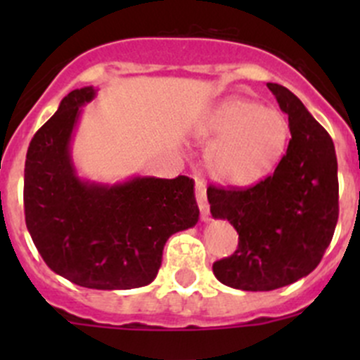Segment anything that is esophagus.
<instances>
[{
	"label": "esophagus",
	"instance_id": "1",
	"mask_svg": "<svg viewBox=\"0 0 360 360\" xmlns=\"http://www.w3.org/2000/svg\"><path fill=\"white\" fill-rule=\"evenodd\" d=\"M195 195L197 203L200 207L202 221H209V202H207V186L200 177H195Z\"/></svg>",
	"mask_w": 360,
	"mask_h": 360
}]
</instances>
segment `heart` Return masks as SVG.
Instances as JSON below:
<instances>
[{"mask_svg":"<svg viewBox=\"0 0 360 360\" xmlns=\"http://www.w3.org/2000/svg\"><path fill=\"white\" fill-rule=\"evenodd\" d=\"M198 137L210 144L205 163L212 179L244 188L259 183L277 167L288 148L289 125L275 108L228 97L207 112Z\"/></svg>","mask_w":360,"mask_h":360,"instance_id":"1","label":"heart"}]
</instances>
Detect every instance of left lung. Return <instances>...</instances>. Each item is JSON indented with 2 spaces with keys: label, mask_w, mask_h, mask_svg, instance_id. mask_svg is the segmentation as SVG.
Returning <instances> with one entry per match:
<instances>
[{
  "label": "left lung",
  "mask_w": 360,
  "mask_h": 360,
  "mask_svg": "<svg viewBox=\"0 0 360 360\" xmlns=\"http://www.w3.org/2000/svg\"><path fill=\"white\" fill-rule=\"evenodd\" d=\"M268 89L291 130L275 172L248 190H207L214 219L230 221L238 233L237 250L216 261L212 271L221 284L242 291H274L307 277L338 223L333 139L291 90L278 83Z\"/></svg>",
  "instance_id": "left-lung-1"
}]
</instances>
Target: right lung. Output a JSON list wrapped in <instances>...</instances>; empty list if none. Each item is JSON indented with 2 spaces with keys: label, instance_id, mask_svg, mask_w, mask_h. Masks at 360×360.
<instances>
[{
  "label": "right lung",
  "instance_id": "add662e5",
  "mask_svg": "<svg viewBox=\"0 0 360 360\" xmlns=\"http://www.w3.org/2000/svg\"><path fill=\"white\" fill-rule=\"evenodd\" d=\"M97 89L69 92L34 134L24 169L25 224L52 271L82 288L116 291L151 284L170 235L198 223L195 181L134 176L85 179L71 143Z\"/></svg>",
  "mask_w": 360,
  "mask_h": 360
}]
</instances>
